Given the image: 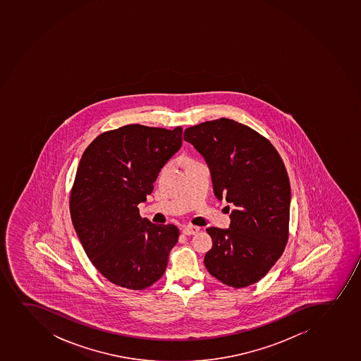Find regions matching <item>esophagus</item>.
I'll use <instances>...</instances> for the list:
<instances>
[{"mask_svg":"<svg viewBox=\"0 0 361 361\" xmlns=\"http://www.w3.org/2000/svg\"><path fill=\"white\" fill-rule=\"evenodd\" d=\"M198 226L188 225V226H186V228H185V229L183 230V235H186V236H190V235H195V233H198Z\"/></svg>","mask_w":361,"mask_h":361,"instance_id":"34e87169","label":"esophagus"}]
</instances>
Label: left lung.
<instances>
[{
    "label": "left lung",
    "instance_id": "left-lung-1",
    "mask_svg": "<svg viewBox=\"0 0 361 361\" xmlns=\"http://www.w3.org/2000/svg\"><path fill=\"white\" fill-rule=\"evenodd\" d=\"M183 140L209 164L216 197L236 207L230 229H206L214 245L205 267L226 286L257 283L288 240L291 190L279 152L259 132L228 118L190 126Z\"/></svg>",
    "mask_w": 361,
    "mask_h": 361
}]
</instances>
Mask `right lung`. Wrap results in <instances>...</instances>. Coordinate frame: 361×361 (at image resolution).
Listing matches in <instances>:
<instances>
[{
	"label": "right lung",
	"mask_w": 361,
	"mask_h": 361,
	"mask_svg": "<svg viewBox=\"0 0 361 361\" xmlns=\"http://www.w3.org/2000/svg\"><path fill=\"white\" fill-rule=\"evenodd\" d=\"M174 130L130 124L87 147L70 192L75 231L94 267L116 286L145 290L164 274L178 229L140 217L161 168L183 143Z\"/></svg>",
	"instance_id": "right-lung-1"
}]
</instances>
